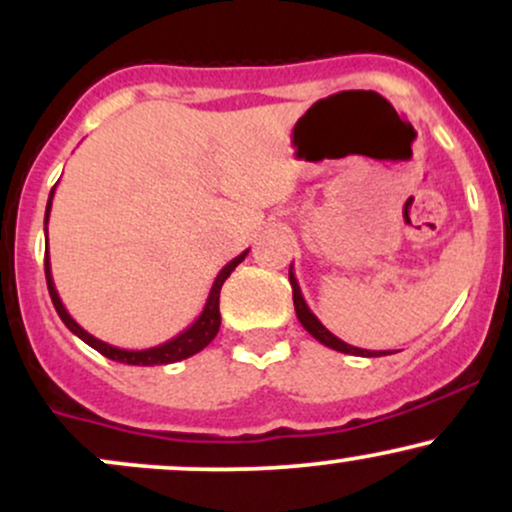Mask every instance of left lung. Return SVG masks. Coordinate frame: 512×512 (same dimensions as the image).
I'll use <instances>...</instances> for the list:
<instances>
[{"label": "left lung", "instance_id": "1", "mask_svg": "<svg viewBox=\"0 0 512 512\" xmlns=\"http://www.w3.org/2000/svg\"><path fill=\"white\" fill-rule=\"evenodd\" d=\"M289 281H291V289H293V305H296L298 320H301V325H303L305 330H308L310 334H313L317 342L325 344V346H330V349H334V351H342V354H351V356L373 358V356H387V354H392V351H368V349H358V346H351V344L342 342V339H339V337H334V334H332L330 330H327V327L322 325L320 320H317L313 310L308 308V303H305V298H303V293H301V286H298L296 274H293V264H291V269H289Z\"/></svg>", "mask_w": 512, "mask_h": 512}]
</instances>
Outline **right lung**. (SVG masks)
<instances>
[{"label":"right lung","instance_id":"1","mask_svg":"<svg viewBox=\"0 0 512 512\" xmlns=\"http://www.w3.org/2000/svg\"><path fill=\"white\" fill-rule=\"evenodd\" d=\"M55 187L50 190L48 209H45V236H48V219H50V209H52V197H55ZM248 252L250 250L240 252L238 257H233V260L228 262L219 274H216L214 284H211L207 303H204L202 313H199L197 320L192 322L187 330H182L178 337L168 339V342H163L158 346H151V349H120V346L105 344V342H101V339L93 337V334H88L84 327H81L79 322H76L74 317L67 313V308H64L60 293H57V289H55V281H52L50 255H45V279H48V291H50L52 305H55L57 315L62 317V322L67 325V330L76 334L81 342H86L91 349H96L98 354L110 358V361L127 363V366H166V363H178V361H182V358H190V356L199 354V351H202L204 346H207L211 339L216 337V332H219V327H221V313H219L221 286H223V281L231 276L233 269H236L238 264L248 257Z\"/></svg>","mask_w":512,"mask_h":512}]
</instances>
